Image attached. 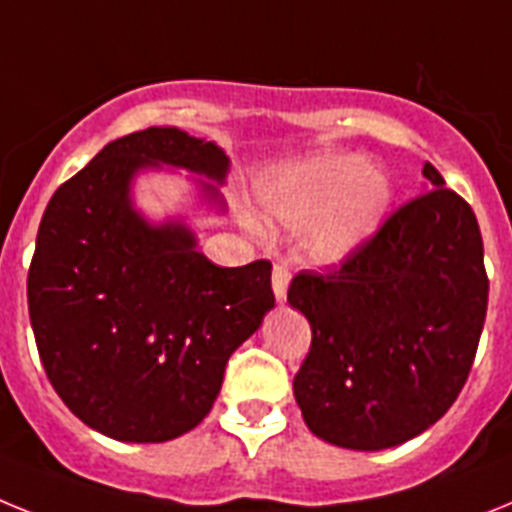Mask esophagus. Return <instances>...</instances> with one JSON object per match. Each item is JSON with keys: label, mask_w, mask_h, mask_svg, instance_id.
Returning <instances> with one entry per match:
<instances>
[{"label": "esophagus", "mask_w": 512, "mask_h": 512, "mask_svg": "<svg viewBox=\"0 0 512 512\" xmlns=\"http://www.w3.org/2000/svg\"><path fill=\"white\" fill-rule=\"evenodd\" d=\"M289 281L291 273L286 265H276L273 268V294H276V302L283 304L286 302V291H289Z\"/></svg>", "instance_id": "34e87169"}]
</instances>
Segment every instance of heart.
<instances>
[{
  "instance_id": "heart-1",
  "label": "heart",
  "mask_w": 512,
  "mask_h": 512,
  "mask_svg": "<svg viewBox=\"0 0 512 512\" xmlns=\"http://www.w3.org/2000/svg\"><path fill=\"white\" fill-rule=\"evenodd\" d=\"M257 208L299 231L309 265L338 268L375 242L393 205V179L359 153H315L268 166L252 184Z\"/></svg>"
}]
</instances>
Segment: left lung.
<instances>
[{"mask_svg": "<svg viewBox=\"0 0 512 512\" xmlns=\"http://www.w3.org/2000/svg\"><path fill=\"white\" fill-rule=\"evenodd\" d=\"M422 174L424 195L364 252L289 286L312 328L294 398L309 432L338 448L414 440L453 406L474 364L489 296L482 231L432 163Z\"/></svg>", "mask_w": 512, "mask_h": 512, "instance_id": "8db88e82", "label": "left lung"}]
</instances>
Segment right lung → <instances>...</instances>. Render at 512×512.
Here are the masks:
<instances>
[{
	"label": "right lung",
	"mask_w": 512,
	"mask_h": 512,
	"mask_svg": "<svg viewBox=\"0 0 512 512\" xmlns=\"http://www.w3.org/2000/svg\"><path fill=\"white\" fill-rule=\"evenodd\" d=\"M174 169L192 174V210L226 213V150L148 127L54 192L30 263V325L49 382L80 422L119 442L195 429L229 356L276 307L268 260L218 268L187 213L153 221L137 208V179Z\"/></svg>",
	"instance_id": "add662e5"
}]
</instances>
